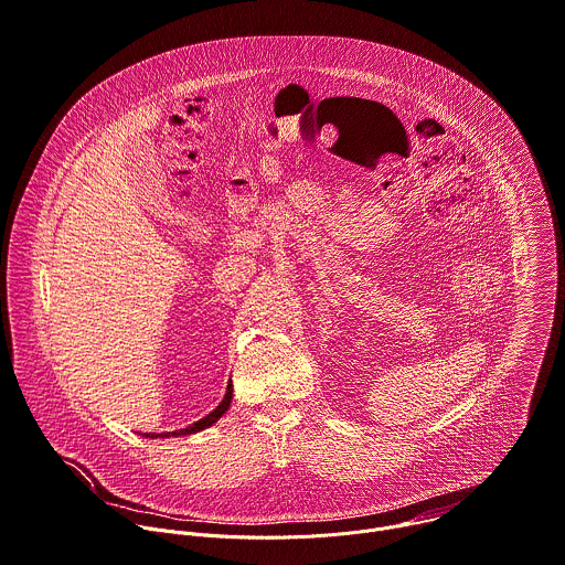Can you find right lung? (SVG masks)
I'll return each instance as SVG.
<instances>
[{"instance_id":"obj_1","label":"right lung","mask_w":565,"mask_h":565,"mask_svg":"<svg viewBox=\"0 0 565 565\" xmlns=\"http://www.w3.org/2000/svg\"><path fill=\"white\" fill-rule=\"evenodd\" d=\"M232 394H234V390H232V383L227 385V394H224V398H222V403L211 412V414H206L204 418H200L198 423H193V425H189V427H184V429H180V431H167V434H158V436H184V434H195V431H200V429H204V427H209V425H213L224 412H227L230 409V405H232ZM149 438H158V436H151V434H147Z\"/></svg>"}]
</instances>
